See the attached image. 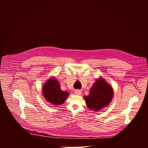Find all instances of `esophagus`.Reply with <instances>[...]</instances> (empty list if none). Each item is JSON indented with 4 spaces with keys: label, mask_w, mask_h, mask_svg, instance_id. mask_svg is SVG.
I'll use <instances>...</instances> for the list:
<instances>
[{
    "label": "esophagus",
    "mask_w": 148,
    "mask_h": 148,
    "mask_svg": "<svg viewBox=\"0 0 148 148\" xmlns=\"http://www.w3.org/2000/svg\"><path fill=\"white\" fill-rule=\"evenodd\" d=\"M82 92L81 90H75V94L76 95H80L81 94Z\"/></svg>",
    "instance_id": "obj_1"
}]
</instances>
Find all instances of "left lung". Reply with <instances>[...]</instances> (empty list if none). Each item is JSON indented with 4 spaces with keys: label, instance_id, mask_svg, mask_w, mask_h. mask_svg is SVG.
<instances>
[{
    "label": "left lung",
    "instance_id": "obj_1",
    "mask_svg": "<svg viewBox=\"0 0 148 148\" xmlns=\"http://www.w3.org/2000/svg\"><path fill=\"white\" fill-rule=\"evenodd\" d=\"M113 95L112 88L101 78L95 82L90 94L84 97V99L90 109L97 111L108 105Z\"/></svg>",
    "mask_w": 148,
    "mask_h": 148
}]
</instances>
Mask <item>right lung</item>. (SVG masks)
<instances>
[{"mask_svg":"<svg viewBox=\"0 0 148 148\" xmlns=\"http://www.w3.org/2000/svg\"><path fill=\"white\" fill-rule=\"evenodd\" d=\"M43 94L48 102L55 105L64 103L69 95L68 92L60 89V84L55 78L48 80L45 84L43 88Z\"/></svg>","mask_w":148,"mask_h":148,"instance_id":"right-lung-1","label":"right lung"}]
</instances>
